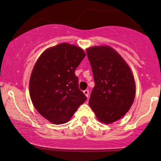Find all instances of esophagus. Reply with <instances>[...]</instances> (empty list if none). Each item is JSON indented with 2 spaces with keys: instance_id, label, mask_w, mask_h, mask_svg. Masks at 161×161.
<instances>
[{
  "instance_id": "obj_1",
  "label": "esophagus",
  "mask_w": 161,
  "mask_h": 161,
  "mask_svg": "<svg viewBox=\"0 0 161 161\" xmlns=\"http://www.w3.org/2000/svg\"><path fill=\"white\" fill-rule=\"evenodd\" d=\"M89 92H89L88 90H84V94H85V95L86 96V97H89Z\"/></svg>"
}]
</instances>
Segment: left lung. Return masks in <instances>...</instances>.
<instances>
[{
  "mask_svg": "<svg viewBox=\"0 0 161 161\" xmlns=\"http://www.w3.org/2000/svg\"><path fill=\"white\" fill-rule=\"evenodd\" d=\"M86 54L94 81L89 104L99 121L112 123L125 115L133 103L134 77L128 65L111 47L89 48Z\"/></svg>",
  "mask_w": 161,
  "mask_h": 161,
  "instance_id": "1",
  "label": "left lung"
}]
</instances>
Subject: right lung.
Masks as SVG:
<instances>
[{
    "instance_id": "1",
    "label": "right lung",
    "mask_w": 161,
    "mask_h": 161,
    "mask_svg": "<svg viewBox=\"0 0 161 161\" xmlns=\"http://www.w3.org/2000/svg\"><path fill=\"white\" fill-rule=\"evenodd\" d=\"M85 57L80 47L62 43L46 50L33 69L31 99L39 114L53 124L67 122L86 101L75 74Z\"/></svg>"
}]
</instances>
